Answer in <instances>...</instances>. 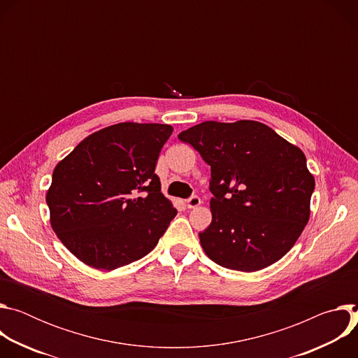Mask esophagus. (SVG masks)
<instances>
[{"label": "esophagus", "mask_w": 358, "mask_h": 358, "mask_svg": "<svg viewBox=\"0 0 358 358\" xmlns=\"http://www.w3.org/2000/svg\"><path fill=\"white\" fill-rule=\"evenodd\" d=\"M201 206V198L196 195H192L191 198L187 199V207L188 208H196Z\"/></svg>", "instance_id": "obj_1"}]
</instances>
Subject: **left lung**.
I'll list each match as a JSON object with an SVG mask.
<instances>
[{
    "label": "left lung",
    "mask_w": 358,
    "mask_h": 358,
    "mask_svg": "<svg viewBox=\"0 0 358 358\" xmlns=\"http://www.w3.org/2000/svg\"><path fill=\"white\" fill-rule=\"evenodd\" d=\"M178 138L211 166L213 221L199 232L207 257L241 272L283 258L310 217L315 177L303 151L253 120L203 122Z\"/></svg>",
    "instance_id": "8db88e82"
}]
</instances>
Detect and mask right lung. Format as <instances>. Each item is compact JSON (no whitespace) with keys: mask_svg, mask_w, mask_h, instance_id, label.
Masks as SVG:
<instances>
[{"mask_svg":"<svg viewBox=\"0 0 358 358\" xmlns=\"http://www.w3.org/2000/svg\"><path fill=\"white\" fill-rule=\"evenodd\" d=\"M173 127L117 123L57 164L46 192L50 225L75 257L101 271L141 259L177 215L155 173Z\"/></svg>","mask_w":358,"mask_h":358,"instance_id":"right-lung-1","label":"right lung"}]
</instances>
